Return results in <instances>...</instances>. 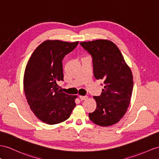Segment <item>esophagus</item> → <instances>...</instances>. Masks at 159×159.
Instances as JSON below:
<instances>
[{
    "label": "esophagus",
    "instance_id": "1",
    "mask_svg": "<svg viewBox=\"0 0 159 159\" xmlns=\"http://www.w3.org/2000/svg\"><path fill=\"white\" fill-rule=\"evenodd\" d=\"M88 96H80V98L81 100H86L88 99Z\"/></svg>",
    "mask_w": 159,
    "mask_h": 159
}]
</instances>
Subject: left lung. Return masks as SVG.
I'll list each match as a JSON object with an SVG mask.
<instances>
[{"mask_svg":"<svg viewBox=\"0 0 159 159\" xmlns=\"http://www.w3.org/2000/svg\"><path fill=\"white\" fill-rule=\"evenodd\" d=\"M91 55L94 75L105 86L99 96H94L96 109L89 118L100 126L119 122L128 109L133 91V75L122 54L113 42L96 40L80 42Z\"/></svg>","mask_w":159,"mask_h":159,"instance_id":"8db88e82","label":"left lung"}]
</instances>
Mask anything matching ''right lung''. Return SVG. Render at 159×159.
<instances>
[{
  "instance_id": "1",
  "label": "right lung",
  "mask_w": 159,
  "mask_h": 159,
  "mask_svg": "<svg viewBox=\"0 0 159 159\" xmlns=\"http://www.w3.org/2000/svg\"><path fill=\"white\" fill-rule=\"evenodd\" d=\"M79 42L46 40L34 50L26 65L24 89L31 110L42 122L57 124L70 117L75 107L74 95L61 92L63 61Z\"/></svg>"
}]
</instances>
